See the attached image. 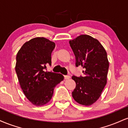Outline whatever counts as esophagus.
Listing matches in <instances>:
<instances>
[{"instance_id": "1", "label": "esophagus", "mask_w": 128, "mask_h": 128, "mask_svg": "<svg viewBox=\"0 0 128 128\" xmlns=\"http://www.w3.org/2000/svg\"><path fill=\"white\" fill-rule=\"evenodd\" d=\"M64 79H69L70 78V76L69 75H64Z\"/></svg>"}]
</instances>
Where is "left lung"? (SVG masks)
<instances>
[{"instance_id":"left-lung-1","label":"left lung","mask_w":128,"mask_h":128,"mask_svg":"<svg viewBox=\"0 0 128 128\" xmlns=\"http://www.w3.org/2000/svg\"><path fill=\"white\" fill-rule=\"evenodd\" d=\"M75 56V66L83 67L84 76L73 75L76 87L74 100L80 105H92L99 98L106 86L109 62L106 51L98 40L81 35L69 42Z\"/></svg>"}]
</instances>
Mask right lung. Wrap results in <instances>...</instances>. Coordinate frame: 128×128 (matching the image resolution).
Returning a JSON list of instances; mask_svg holds the SVG:
<instances>
[{
	"instance_id": "right-lung-1",
	"label": "right lung",
	"mask_w": 128,
	"mask_h": 128,
	"mask_svg": "<svg viewBox=\"0 0 128 128\" xmlns=\"http://www.w3.org/2000/svg\"><path fill=\"white\" fill-rule=\"evenodd\" d=\"M55 44L43 37L25 42L16 56V72L28 99L36 106L45 105L52 98L56 85L64 79L60 73L45 71L51 65Z\"/></svg>"
}]
</instances>
